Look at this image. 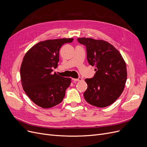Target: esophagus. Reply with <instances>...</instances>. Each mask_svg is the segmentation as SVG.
Segmentation results:
<instances>
[{
  "label": "esophagus",
  "instance_id": "esophagus-1",
  "mask_svg": "<svg viewBox=\"0 0 147 147\" xmlns=\"http://www.w3.org/2000/svg\"><path fill=\"white\" fill-rule=\"evenodd\" d=\"M72 80H73L74 81H82V78L79 77V78H77V79L73 78V79H72Z\"/></svg>",
  "mask_w": 147,
  "mask_h": 147
}]
</instances>
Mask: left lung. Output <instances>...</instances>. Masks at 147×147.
I'll use <instances>...</instances> for the list:
<instances>
[{
    "label": "left lung",
    "instance_id": "8db88e82",
    "mask_svg": "<svg viewBox=\"0 0 147 147\" xmlns=\"http://www.w3.org/2000/svg\"><path fill=\"white\" fill-rule=\"evenodd\" d=\"M85 45L90 65L95 66L96 73L87 78V89L84 93L92 105L104 108L113 104L123 93L127 80V69L121 54L109 43L92 38H78Z\"/></svg>",
    "mask_w": 147,
    "mask_h": 147
}]
</instances>
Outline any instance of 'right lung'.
Instances as JSON below:
<instances>
[{
	"mask_svg": "<svg viewBox=\"0 0 147 147\" xmlns=\"http://www.w3.org/2000/svg\"><path fill=\"white\" fill-rule=\"evenodd\" d=\"M74 39L46 40L34 45L23 58L20 68L21 81L27 96L38 106L53 107L62 102L71 79L52 73L59 61L61 46Z\"/></svg>",
	"mask_w": 147,
	"mask_h": 147,
	"instance_id": "add662e5",
	"label": "right lung"
}]
</instances>
